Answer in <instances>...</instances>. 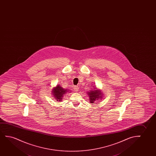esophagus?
Here are the masks:
<instances>
[{"instance_id":"esophagus-1","label":"esophagus","mask_w":156,"mask_h":156,"mask_svg":"<svg viewBox=\"0 0 156 156\" xmlns=\"http://www.w3.org/2000/svg\"><path fill=\"white\" fill-rule=\"evenodd\" d=\"M74 90L75 92H77L79 90V88L78 87V86H75L74 87Z\"/></svg>"}]
</instances>
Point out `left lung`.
Instances as JSON below:
<instances>
[{
	"label": "left lung",
	"instance_id": "1",
	"mask_svg": "<svg viewBox=\"0 0 156 156\" xmlns=\"http://www.w3.org/2000/svg\"><path fill=\"white\" fill-rule=\"evenodd\" d=\"M93 90H90V92H87V94L89 98L90 102V103H95L97 102V101L102 100L103 96V94L100 90H98L97 87L93 88Z\"/></svg>",
	"mask_w": 156,
	"mask_h": 156
}]
</instances>
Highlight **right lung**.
I'll return each mask as SVG.
<instances>
[{
  "label": "right lung",
  "mask_w": 156,
  "mask_h": 156,
  "mask_svg": "<svg viewBox=\"0 0 156 156\" xmlns=\"http://www.w3.org/2000/svg\"><path fill=\"white\" fill-rule=\"evenodd\" d=\"M51 90V94L53 96V98H55L56 101L58 102H61L64 95H66L68 92L70 93L71 92L70 90L64 89L60 85H57L56 87H53Z\"/></svg>",
  "instance_id": "right-lung-1"
}]
</instances>
